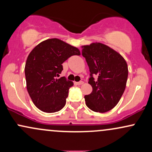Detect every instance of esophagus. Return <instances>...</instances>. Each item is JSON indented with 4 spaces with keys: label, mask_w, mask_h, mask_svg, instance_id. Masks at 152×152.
<instances>
[{
    "label": "esophagus",
    "mask_w": 152,
    "mask_h": 152,
    "mask_svg": "<svg viewBox=\"0 0 152 152\" xmlns=\"http://www.w3.org/2000/svg\"><path fill=\"white\" fill-rule=\"evenodd\" d=\"M75 83H76V85H81V84H83V81H78V82H76Z\"/></svg>",
    "instance_id": "esophagus-1"
}]
</instances>
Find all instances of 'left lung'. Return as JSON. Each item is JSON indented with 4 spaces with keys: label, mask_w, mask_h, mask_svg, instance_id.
Here are the masks:
<instances>
[{
    "label": "left lung",
    "mask_w": 152,
    "mask_h": 152,
    "mask_svg": "<svg viewBox=\"0 0 152 152\" xmlns=\"http://www.w3.org/2000/svg\"><path fill=\"white\" fill-rule=\"evenodd\" d=\"M82 48V56L89 68L88 83L93 88L91 93L84 96L86 106L96 112L109 111L118 104L126 88V61L103 43H93Z\"/></svg>",
    "instance_id": "8db88e82"
}]
</instances>
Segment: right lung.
<instances>
[{
	"label": "right lung",
	"instance_id": "1",
	"mask_svg": "<svg viewBox=\"0 0 152 152\" xmlns=\"http://www.w3.org/2000/svg\"><path fill=\"white\" fill-rule=\"evenodd\" d=\"M80 55L76 47L58 38L42 41L31 50L26 60V87L35 106L43 112L53 113L65 106L72 81L59 74L62 64L71 56Z\"/></svg>",
	"mask_w": 152,
	"mask_h": 152
}]
</instances>
